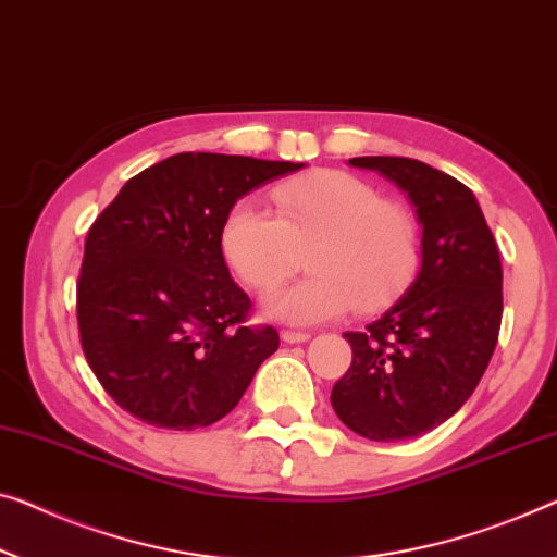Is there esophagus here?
I'll return each instance as SVG.
<instances>
[{
  "mask_svg": "<svg viewBox=\"0 0 557 557\" xmlns=\"http://www.w3.org/2000/svg\"><path fill=\"white\" fill-rule=\"evenodd\" d=\"M282 339H285V343H307V339H310V332L282 330Z\"/></svg>",
  "mask_w": 557,
  "mask_h": 557,
  "instance_id": "1",
  "label": "esophagus"
}]
</instances>
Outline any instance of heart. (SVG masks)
Segmentation results:
<instances>
[{
  "label": "heart",
  "mask_w": 557,
  "mask_h": 557,
  "mask_svg": "<svg viewBox=\"0 0 557 557\" xmlns=\"http://www.w3.org/2000/svg\"><path fill=\"white\" fill-rule=\"evenodd\" d=\"M275 214L237 202L222 222V255L237 277L268 295L293 275L310 247L307 270L270 300V312L314 325L350 312L383 310L420 270V225L408 207L343 170H320L272 189Z\"/></svg>",
  "instance_id": "b5f03b06"
}]
</instances>
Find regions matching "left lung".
Masks as SVG:
<instances>
[{"instance_id":"8db88e82","label":"left lung","mask_w":557,"mask_h":557,"mask_svg":"<svg viewBox=\"0 0 557 557\" xmlns=\"http://www.w3.org/2000/svg\"><path fill=\"white\" fill-rule=\"evenodd\" d=\"M418 207L422 268L403 300L362 332H345L352 362L332 387L355 433L397 443L443 425L478 387L503 320V264L483 210L450 174L410 157H355Z\"/></svg>"}]
</instances>
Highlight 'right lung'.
<instances>
[{
    "mask_svg": "<svg viewBox=\"0 0 557 557\" xmlns=\"http://www.w3.org/2000/svg\"><path fill=\"white\" fill-rule=\"evenodd\" d=\"M305 168L180 152L135 174L92 222L77 280L87 364L132 418L197 430L235 408L280 347L250 325L252 300L230 277L222 222L243 195Z\"/></svg>",
    "mask_w": 557,
    "mask_h": 557,
    "instance_id": "add662e5",
    "label": "right lung"
}]
</instances>
